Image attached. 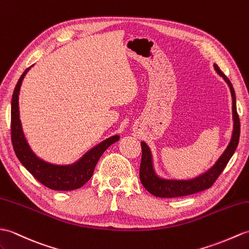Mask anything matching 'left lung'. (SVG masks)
<instances>
[{"instance_id": "8db88e82", "label": "left lung", "mask_w": 249, "mask_h": 249, "mask_svg": "<svg viewBox=\"0 0 249 249\" xmlns=\"http://www.w3.org/2000/svg\"><path fill=\"white\" fill-rule=\"evenodd\" d=\"M214 70L219 76L226 82L230 89L231 97H232V120H233V130L231 135L230 142L227 145L224 153L219 156L216 162L213 164L209 170L201 173L200 175L191 179H165L160 177L155 171L154 160L151 148L147 144L142 141V158L140 165V180L149 193L157 196V197H180V196H187L194 193L200 192L206 189H209L217 177L221 175L224 171L225 166L227 165L228 161L234 154L236 146H238L240 139V119L238 112H236V103H235V93L232 85L230 80L226 77V75L219 70L216 63L213 65Z\"/></svg>"}]
</instances>
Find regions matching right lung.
<instances>
[{
	"instance_id": "obj_1",
	"label": "right lung",
	"mask_w": 249,
	"mask_h": 249,
	"mask_svg": "<svg viewBox=\"0 0 249 249\" xmlns=\"http://www.w3.org/2000/svg\"><path fill=\"white\" fill-rule=\"evenodd\" d=\"M32 67L27 68L21 75L16 85L13 100H11V142H13L15 153L22 165L43 186L57 191L79 189L93 175L95 165L104 152L111 144L119 141L120 136H112L98 143L72 164H54L39 158L32 151L23 132L19 111L20 88L23 78Z\"/></svg>"
}]
</instances>
